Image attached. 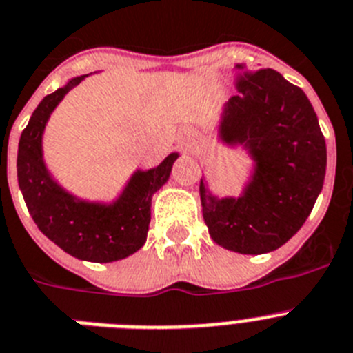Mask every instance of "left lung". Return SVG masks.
Wrapping results in <instances>:
<instances>
[{
	"label": "left lung",
	"mask_w": 353,
	"mask_h": 353,
	"mask_svg": "<svg viewBox=\"0 0 353 353\" xmlns=\"http://www.w3.org/2000/svg\"><path fill=\"white\" fill-rule=\"evenodd\" d=\"M243 71L223 105L218 141L252 161L239 196H218L200 180L203 219L216 245L261 255L285 245L309 218L323 189L327 146L318 116L300 87L275 69Z\"/></svg>",
	"instance_id": "8db88e82"
}]
</instances>
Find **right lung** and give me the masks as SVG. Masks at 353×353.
<instances>
[{"label":"right lung","mask_w":353,"mask_h":353,"mask_svg":"<svg viewBox=\"0 0 353 353\" xmlns=\"http://www.w3.org/2000/svg\"><path fill=\"white\" fill-rule=\"evenodd\" d=\"M85 77L89 74L71 78L33 110L19 139L17 182L30 216L48 239L80 261L114 263L146 243L152 198L170 180L180 155L173 152L157 168L135 170L112 201L83 200L60 185L44 161L42 137L53 110Z\"/></svg>","instance_id":"add662e5"}]
</instances>
